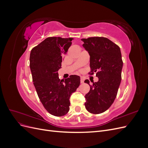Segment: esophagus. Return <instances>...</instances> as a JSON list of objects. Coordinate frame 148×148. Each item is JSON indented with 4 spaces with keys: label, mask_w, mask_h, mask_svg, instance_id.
<instances>
[{
    "label": "esophagus",
    "mask_w": 148,
    "mask_h": 148,
    "mask_svg": "<svg viewBox=\"0 0 148 148\" xmlns=\"http://www.w3.org/2000/svg\"><path fill=\"white\" fill-rule=\"evenodd\" d=\"M80 82H81V83H84V78L83 77H81L80 78Z\"/></svg>",
    "instance_id": "1"
}]
</instances>
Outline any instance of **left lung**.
Returning a JSON list of instances; mask_svg holds the SVG:
<instances>
[{
    "mask_svg": "<svg viewBox=\"0 0 148 148\" xmlns=\"http://www.w3.org/2000/svg\"><path fill=\"white\" fill-rule=\"evenodd\" d=\"M83 47L90 56L91 75L96 72L97 82L89 84L90 91L85 95L86 110L98 114L108 109L115 99L122 79L123 61L120 47L104 37L82 39Z\"/></svg>",
    "mask_w": 148,
    "mask_h": 148,
    "instance_id": "1",
    "label": "left lung"
}]
</instances>
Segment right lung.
Here are the masks:
<instances>
[{"label":"right lung","instance_id":"obj_1","mask_svg":"<svg viewBox=\"0 0 148 148\" xmlns=\"http://www.w3.org/2000/svg\"><path fill=\"white\" fill-rule=\"evenodd\" d=\"M73 38L49 37L32 49L29 66L38 96L49 113L61 117L70 109V97L80 84V77L70 75L60 80L58 71Z\"/></svg>","mask_w":148,"mask_h":148}]
</instances>
